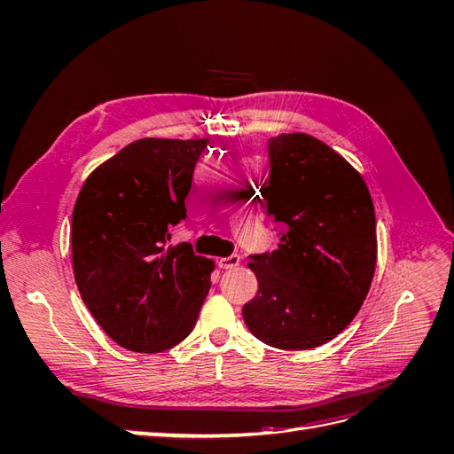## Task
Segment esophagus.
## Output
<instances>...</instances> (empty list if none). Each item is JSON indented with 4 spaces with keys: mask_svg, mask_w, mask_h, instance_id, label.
<instances>
[{
    "mask_svg": "<svg viewBox=\"0 0 454 454\" xmlns=\"http://www.w3.org/2000/svg\"><path fill=\"white\" fill-rule=\"evenodd\" d=\"M240 263V257L237 255V254H232V255H229V257H222L217 261V265H219V269H235L237 265Z\"/></svg>",
    "mask_w": 454,
    "mask_h": 454,
    "instance_id": "obj_1",
    "label": "esophagus"
}]
</instances>
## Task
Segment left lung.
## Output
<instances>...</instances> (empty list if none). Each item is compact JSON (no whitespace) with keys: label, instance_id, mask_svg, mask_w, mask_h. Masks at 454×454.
<instances>
[{"label":"left lung","instance_id":"obj_1","mask_svg":"<svg viewBox=\"0 0 454 454\" xmlns=\"http://www.w3.org/2000/svg\"><path fill=\"white\" fill-rule=\"evenodd\" d=\"M267 153L257 185L280 244L248 255L259 290L242 318L269 347L309 350L339 335L369 292L377 263L373 200L362 176L309 134L270 138Z\"/></svg>","mask_w":454,"mask_h":454}]
</instances>
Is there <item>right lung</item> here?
I'll use <instances>...</instances> for the list:
<instances>
[{
	"label": "right lung",
	"instance_id": "1",
	"mask_svg": "<svg viewBox=\"0 0 454 454\" xmlns=\"http://www.w3.org/2000/svg\"><path fill=\"white\" fill-rule=\"evenodd\" d=\"M208 140L144 138L96 168L72 215V259L81 299L117 345L155 354L197 324L214 263L170 229Z\"/></svg>",
	"mask_w": 454,
	"mask_h": 454
}]
</instances>
